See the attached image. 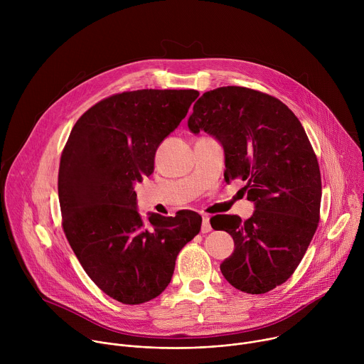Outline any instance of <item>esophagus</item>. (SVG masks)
I'll use <instances>...</instances> for the list:
<instances>
[{
    "mask_svg": "<svg viewBox=\"0 0 364 364\" xmlns=\"http://www.w3.org/2000/svg\"><path fill=\"white\" fill-rule=\"evenodd\" d=\"M210 230H212V226H210V218H209V216H203L201 233H209Z\"/></svg>",
    "mask_w": 364,
    "mask_h": 364,
    "instance_id": "esophagus-1",
    "label": "esophagus"
}]
</instances>
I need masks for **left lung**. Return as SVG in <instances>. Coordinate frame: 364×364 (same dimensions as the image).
<instances>
[{"mask_svg":"<svg viewBox=\"0 0 364 364\" xmlns=\"http://www.w3.org/2000/svg\"><path fill=\"white\" fill-rule=\"evenodd\" d=\"M193 134L213 135L225 149L226 181L242 178L253 215L212 223L235 240L220 271L246 294H265L296 269L320 222L321 174L294 112L279 99L242 86L203 93L188 118Z\"/></svg>","mask_w":364,"mask_h":364,"instance_id":"1","label":"left lung"}]
</instances>
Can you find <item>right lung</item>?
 I'll return each mask as SVG.
<instances>
[{"instance_id":"add662e5","label":"right lung","mask_w":364,"mask_h":364,"mask_svg":"<svg viewBox=\"0 0 364 364\" xmlns=\"http://www.w3.org/2000/svg\"><path fill=\"white\" fill-rule=\"evenodd\" d=\"M194 89H141L97 102L75 124L59 167L65 235L89 278L129 305L159 296L170 284L178 252L201 218L136 209L134 184L154 171L159 145L186 118Z\"/></svg>"}]
</instances>
